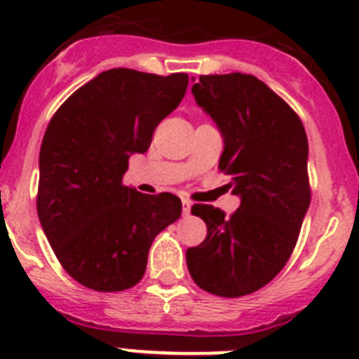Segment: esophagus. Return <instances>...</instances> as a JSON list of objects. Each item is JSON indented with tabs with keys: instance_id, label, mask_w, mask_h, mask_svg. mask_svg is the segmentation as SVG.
<instances>
[{
	"instance_id": "34e87169",
	"label": "esophagus",
	"mask_w": 359,
	"mask_h": 359,
	"mask_svg": "<svg viewBox=\"0 0 359 359\" xmlns=\"http://www.w3.org/2000/svg\"><path fill=\"white\" fill-rule=\"evenodd\" d=\"M189 212H191V201L184 198V201H182V213H184V215H189Z\"/></svg>"
}]
</instances>
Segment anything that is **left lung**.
Here are the masks:
<instances>
[{
    "label": "left lung",
    "instance_id": "1",
    "mask_svg": "<svg viewBox=\"0 0 359 359\" xmlns=\"http://www.w3.org/2000/svg\"><path fill=\"white\" fill-rule=\"evenodd\" d=\"M195 102L221 131L219 168L241 206L231 217L210 204L191 213L208 226L186 263L203 290L241 297L263 288L287 264L310 204L309 140L299 116L252 74L201 76Z\"/></svg>",
    "mask_w": 359,
    "mask_h": 359
}]
</instances>
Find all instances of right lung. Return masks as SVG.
<instances>
[{
	"instance_id": "right-lung-1",
	"label": "right lung",
	"mask_w": 359,
	"mask_h": 359,
	"mask_svg": "<svg viewBox=\"0 0 359 359\" xmlns=\"http://www.w3.org/2000/svg\"><path fill=\"white\" fill-rule=\"evenodd\" d=\"M188 74L109 69L72 93L50 118L40 149L38 217L72 279L98 292L135 287L156 233L180 217L173 194L122 184L129 156L179 107Z\"/></svg>"
}]
</instances>
